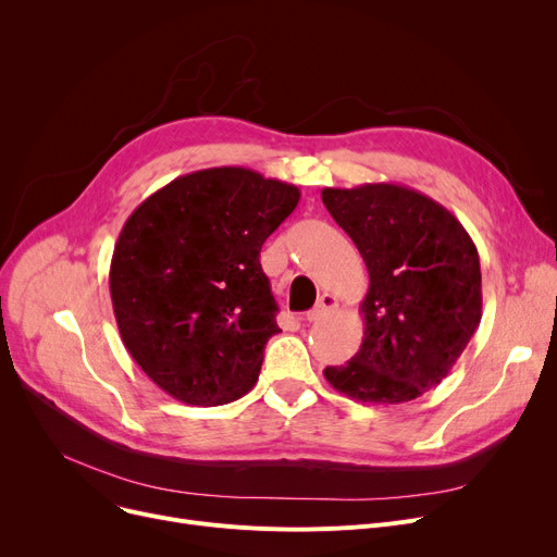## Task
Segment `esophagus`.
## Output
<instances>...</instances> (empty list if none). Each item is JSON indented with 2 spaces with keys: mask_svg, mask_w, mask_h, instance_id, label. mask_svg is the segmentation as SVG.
Instances as JSON below:
<instances>
[{
  "mask_svg": "<svg viewBox=\"0 0 557 557\" xmlns=\"http://www.w3.org/2000/svg\"><path fill=\"white\" fill-rule=\"evenodd\" d=\"M336 309H338V300L332 294H323L318 298L315 307L311 311H307V323H320V320L327 318Z\"/></svg>",
  "mask_w": 557,
  "mask_h": 557,
  "instance_id": "34e87169",
  "label": "esophagus"
}]
</instances>
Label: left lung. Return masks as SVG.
Segmentation results:
<instances>
[{
  "mask_svg": "<svg viewBox=\"0 0 557 557\" xmlns=\"http://www.w3.org/2000/svg\"><path fill=\"white\" fill-rule=\"evenodd\" d=\"M370 275L363 341L330 386L363 404H401L451 372L481 323V263L470 234L433 198L395 183L320 191Z\"/></svg>",
  "mask_w": 557,
  "mask_h": 557,
  "instance_id": "left-lung-1",
  "label": "left lung"
}]
</instances>
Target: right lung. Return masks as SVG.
<instances>
[{
  "instance_id": "add662e5",
  "label": "right lung",
  "mask_w": 557,
  "mask_h": 557,
  "mask_svg": "<svg viewBox=\"0 0 557 557\" xmlns=\"http://www.w3.org/2000/svg\"><path fill=\"white\" fill-rule=\"evenodd\" d=\"M298 200L296 185L214 166L171 181L124 223L110 261L116 327L173 399L221 406L257 384L280 332L259 252Z\"/></svg>"
}]
</instances>
